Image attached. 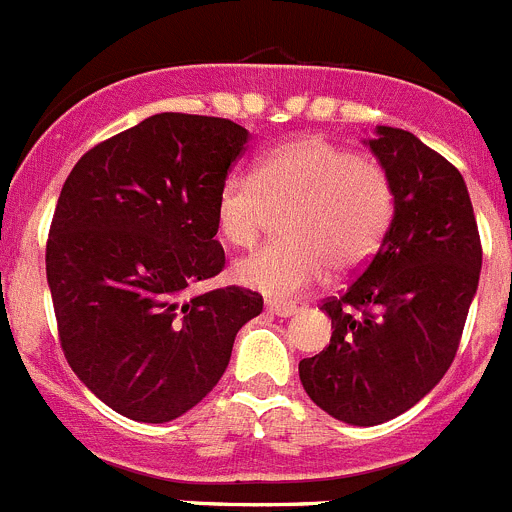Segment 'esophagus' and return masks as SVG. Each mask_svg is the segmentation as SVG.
I'll return each mask as SVG.
<instances>
[{
    "instance_id": "esophagus-1",
    "label": "esophagus",
    "mask_w": 512,
    "mask_h": 512,
    "mask_svg": "<svg viewBox=\"0 0 512 512\" xmlns=\"http://www.w3.org/2000/svg\"><path fill=\"white\" fill-rule=\"evenodd\" d=\"M266 309L271 314H279V317H292V314L299 312L297 304H287V302H266Z\"/></svg>"
}]
</instances>
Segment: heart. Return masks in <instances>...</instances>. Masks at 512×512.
Here are the masks:
<instances>
[{
	"instance_id": "obj_1",
	"label": "heart",
	"mask_w": 512,
	"mask_h": 512,
	"mask_svg": "<svg viewBox=\"0 0 512 512\" xmlns=\"http://www.w3.org/2000/svg\"><path fill=\"white\" fill-rule=\"evenodd\" d=\"M287 241L233 266L243 287L294 299L320 284L330 264L348 271L378 251L393 218L386 170L325 137H299L264 154L253 175H228L215 198V228L228 246L259 241L271 215L284 213Z\"/></svg>"
}]
</instances>
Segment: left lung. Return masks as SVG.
<instances>
[{"label": "left lung", "instance_id": "left-lung-1", "mask_svg": "<svg viewBox=\"0 0 512 512\" xmlns=\"http://www.w3.org/2000/svg\"><path fill=\"white\" fill-rule=\"evenodd\" d=\"M393 185V218L358 279L322 304L330 345L299 363L322 411L375 426L409 411L444 378L477 294L482 246L464 177L411 131L365 139Z\"/></svg>", "mask_w": 512, "mask_h": 512}]
</instances>
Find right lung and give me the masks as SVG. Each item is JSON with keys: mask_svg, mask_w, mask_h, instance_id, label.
I'll return each instance as SVG.
<instances>
[{"mask_svg": "<svg viewBox=\"0 0 512 512\" xmlns=\"http://www.w3.org/2000/svg\"><path fill=\"white\" fill-rule=\"evenodd\" d=\"M246 142L228 119L164 111L83 154L60 190L45 251L60 345L126 419L198 406L264 309L241 287L185 297L225 266L215 198Z\"/></svg>", "mask_w": 512, "mask_h": 512, "instance_id": "add662e5", "label": "right lung"}]
</instances>
